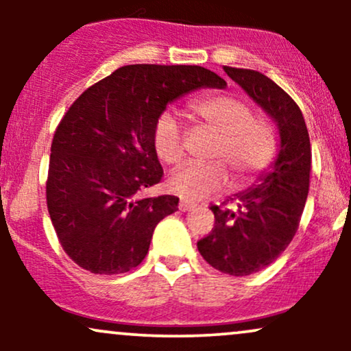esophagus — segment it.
Segmentation results:
<instances>
[{
	"label": "esophagus",
	"instance_id": "esophagus-1",
	"mask_svg": "<svg viewBox=\"0 0 351 351\" xmlns=\"http://www.w3.org/2000/svg\"><path fill=\"white\" fill-rule=\"evenodd\" d=\"M178 208H180V211H195L196 204L189 203V201H186V199H181Z\"/></svg>",
	"mask_w": 351,
	"mask_h": 351
}]
</instances>
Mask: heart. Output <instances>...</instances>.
Masks as SVG:
<instances>
[{
  "mask_svg": "<svg viewBox=\"0 0 351 351\" xmlns=\"http://www.w3.org/2000/svg\"><path fill=\"white\" fill-rule=\"evenodd\" d=\"M193 114L216 135L211 165H186L170 176V189L181 198L201 201L228 186L229 173L236 186H244L269 167L277 152V132L265 119H257L244 100L211 95L196 100ZM153 148L167 165L183 160V134L176 117L165 112L153 128Z\"/></svg>",
  "mask_w": 351,
  "mask_h": 351,
  "instance_id": "1",
  "label": "heart"
}]
</instances>
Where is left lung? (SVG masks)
I'll return each instance as SVG.
<instances>
[{
  "instance_id": "1",
  "label": "left lung",
  "mask_w": 351,
  "mask_h": 351,
  "mask_svg": "<svg viewBox=\"0 0 351 351\" xmlns=\"http://www.w3.org/2000/svg\"><path fill=\"white\" fill-rule=\"evenodd\" d=\"M279 130V150L256 183L229 196L234 208L211 206L215 228L198 241L209 265L229 276H251L272 264L291 244L308 195L310 138L299 106L267 75L224 66Z\"/></svg>"
}]
</instances>
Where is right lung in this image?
<instances>
[{
  "label": "right lung",
  "instance_id": "right-lung-1",
  "mask_svg": "<svg viewBox=\"0 0 351 351\" xmlns=\"http://www.w3.org/2000/svg\"><path fill=\"white\" fill-rule=\"evenodd\" d=\"M226 80L199 66H123L88 87L51 145L47 209L67 256L92 274H123L147 256L171 195L142 198L162 181L153 128L168 104Z\"/></svg>",
  "mask_w": 351,
  "mask_h": 351
}]
</instances>
